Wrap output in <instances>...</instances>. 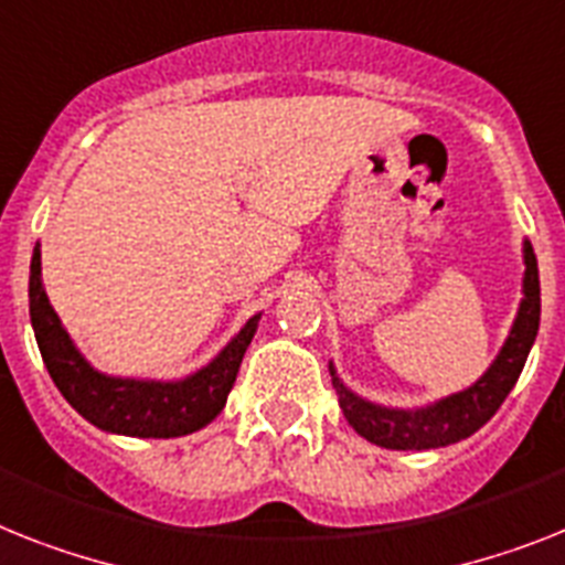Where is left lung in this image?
<instances>
[{
	"label": "left lung",
	"mask_w": 565,
	"mask_h": 565,
	"mask_svg": "<svg viewBox=\"0 0 565 565\" xmlns=\"http://www.w3.org/2000/svg\"><path fill=\"white\" fill-rule=\"evenodd\" d=\"M523 256L525 297L520 302L511 334H508L497 361L491 363V370L484 372L477 384L468 386L465 393L447 395V398L424 409L377 407V404L358 398L352 390H347L343 381L334 375V366H329L332 384L338 390L340 409H343L347 422L355 427L358 436L377 447H386V450H430V447H447L468 439L484 422H491L508 393L514 390L540 329V274L531 242L523 245Z\"/></svg>",
	"instance_id": "obj_1"
}]
</instances>
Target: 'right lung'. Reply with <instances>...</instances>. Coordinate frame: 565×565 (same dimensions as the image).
Wrapping results in <instances>:
<instances>
[{"label": "right lung", "mask_w": 565, "mask_h": 565, "mask_svg": "<svg viewBox=\"0 0 565 565\" xmlns=\"http://www.w3.org/2000/svg\"><path fill=\"white\" fill-rule=\"evenodd\" d=\"M40 274V245H36L31 256V282H28L36 347H40L51 381L86 422L118 436L175 439V436L202 430L204 424L222 413L245 349L250 347V338L256 332L259 315L250 317L248 323L242 326V332L204 370L184 381L109 377L92 370L86 358L77 352L60 323L57 311L51 309Z\"/></svg>", "instance_id": "1"}]
</instances>
